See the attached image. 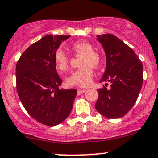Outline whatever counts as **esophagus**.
Instances as JSON below:
<instances>
[{"mask_svg":"<svg viewBox=\"0 0 158 158\" xmlns=\"http://www.w3.org/2000/svg\"><path fill=\"white\" fill-rule=\"evenodd\" d=\"M85 91H86V89H78V90H77V94L78 95H80V94H82L84 93Z\"/></svg>","mask_w":158,"mask_h":158,"instance_id":"esophagus-1","label":"esophagus"}]
</instances>
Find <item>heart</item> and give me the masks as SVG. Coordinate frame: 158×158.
I'll list each match as a JSON object with an SVG mask.
<instances>
[{
  "instance_id": "heart-1",
  "label": "heart",
  "mask_w": 158,
  "mask_h": 158,
  "mask_svg": "<svg viewBox=\"0 0 158 158\" xmlns=\"http://www.w3.org/2000/svg\"><path fill=\"white\" fill-rule=\"evenodd\" d=\"M72 49L76 56H81L79 65L80 69L74 71L66 79V83L70 86L86 87L93 80V69H97L102 64V57L100 52L94 49L90 42L78 41L72 45ZM71 59L61 49H56L54 53V63L59 72H64L69 69Z\"/></svg>"
}]
</instances>
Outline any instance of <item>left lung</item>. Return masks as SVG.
Here are the masks:
<instances>
[{
	"label": "left lung",
	"instance_id": "left-lung-1",
	"mask_svg": "<svg viewBox=\"0 0 158 158\" xmlns=\"http://www.w3.org/2000/svg\"><path fill=\"white\" fill-rule=\"evenodd\" d=\"M106 55V69L100 82L106 86L98 89L95 108L110 119L127 114L136 102L143 82V67L135 52L116 36L98 35ZM108 82L110 89H107Z\"/></svg>",
	"mask_w": 158,
	"mask_h": 158
}]
</instances>
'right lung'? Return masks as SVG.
Instances as JSON below:
<instances>
[{
  "label": "right lung",
  "instance_id": "right-lung-1",
  "mask_svg": "<svg viewBox=\"0 0 158 158\" xmlns=\"http://www.w3.org/2000/svg\"><path fill=\"white\" fill-rule=\"evenodd\" d=\"M69 35H49L23 52L15 69L16 89L30 116L39 123L55 126L70 114L76 89H60L54 53Z\"/></svg>",
  "mask_w": 158,
  "mask_h": 158
}]
</instances>
